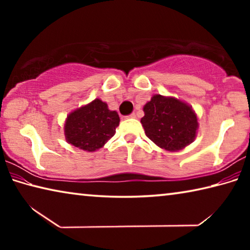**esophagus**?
<instances>
[{
	"label": "esophagus",
	"instance_id": "esophagus-1",
	"mask_svg": "<svg viewBox=\"0 0 250 250\" xmlns=\"http://www.w3.org/2000/svg\"><path fill=\"white\" fill-rule=\"evenodd\" d=\"M129 118H137V115H135V113H131Z\"/></svg>",
	"mask_w": 250,
	"mask_h": 250
}]
</instances>
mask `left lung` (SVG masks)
I'll return each mask as SVG.
<instances>
[{"mask_svg": "<svg viewBox=\"0 0 250 250\" xmlns=\"http://www.w3.org/2000/svg\"><path fill=\"white\" fill-rule=\"evenodd\" d=\"M143 111L141 124L146 137L161 149L177 152L195 140L197 115L185 101L155 94Z\"/></svg>", "mask_w": 250, "mask_h": 250, "instance_id": "left-lung-1", "label": "left lung"}]
</instances>
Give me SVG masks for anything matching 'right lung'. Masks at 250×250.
I'll return each mask as SVG.
<instances>
[{
  "instance_id": "right-lung-1",
  "label": "right lung",
  "mask_w": 250,
  "mask_h": 250,
  "mask_svg": "<svg viewBox=\"0 0 250 250\" xmlns=\"http://www.w3.org/2000/svg\"><path fill=\"white\" fill-rule=\"evenodd\" d=\"M120 118L115 110L99 98L75 109L64 124L66 141L86 152H95L116 133Z\"/></svg>"
}]
</instances>
